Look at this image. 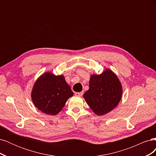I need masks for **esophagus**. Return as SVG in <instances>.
<instances>
[{"instance_id":"34e87169","label":"esophagus","mask_w":156,"mask_h":156,"mask_svg":"<svg viewBox=\"0 0 156 156\" xmlns=\"http://www.w3.org/2000/svg\"><path fill=\"white\" fill-rule=\"evenodd\" d=\"M83 94V92H75V95L77 96H79V97L82 96Z\"/></svg>"}]
</instances>
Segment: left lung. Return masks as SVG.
<instances>
[{
  "instance_id": "obj_1",
  "label": "left lung",
  "mask_w": 156,
  "mask_h": 156,
  "mask_svg": "<svg viewBox=\"0 0 156 156\" xmlns=\"http://www.w3.org/2000/svg\"><path fill=\"white\" fill-rule=\"evenodd\" d=\"M122 92L119 77L109 68H106L100 75H91L89 89L83 94V98L96 115L102 116L119 105Z\"/></svg>"
}]
</instances>
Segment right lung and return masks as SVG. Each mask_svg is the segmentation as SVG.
Segmentation results:
<instances>
[{
  "mask_svg": "<svg viewBox=\"0 0 156 156\" xmlns=\"http://www.w3.org/2000/svg\"><path fill=\"white\" fill-rule=\"evenodd\" d=\"M73 95L63 75L46 72L36 79L31 92V99L40 111L56 115L62 111L67 100Z\"/></svg>",
  "mask_w": 156,
  "mask_h": 156,
  "instance_id": "obj_1",
  "label": "right lung"
}]
</instances>
